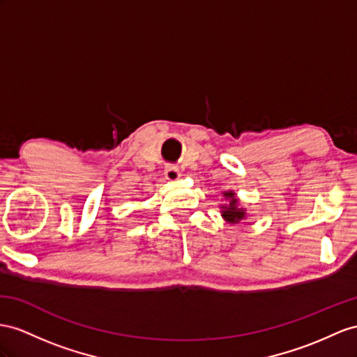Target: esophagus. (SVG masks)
<instances>
[{
	"label": "esophagus",
	"mask_w": 357,
	"mask_h": 357,
	"mask_svg": "<svg viewBox=\"0 0 357 357\" xmlns=\"http://www.w3.org/2000/svg\"><path fill=\"white\" fill-rule=\"evenodd\" d=\"M164 176L169 181H176L181 176V170L176 166H173V164H167L166 169H164Z\"/></svg>",
	"instance_id": "obj_1"
}]
</instances>
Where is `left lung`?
I'll use <instances>...</instances> for the list:
<instances>
[{"label":"left lung","mask_w":357,"mask_h":357,"mask_svg":"<svg viewBox=\"0 0 357 357\" xmlns=\"http://www.w3.org/2000/svg\"><path fill=\"white\" fill-rule=\"evenodd\" d=\"M225 196L226 197H229L231 199V202H229V205L227 206H222L223 208V218L226 222H231V223H238L241 218L244 217V209H241V208H238V200L235 199V195L234 193H225Z\"/></svg>","instance_id":"8db88e82"}]
</instances>
